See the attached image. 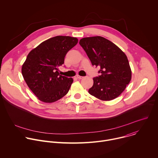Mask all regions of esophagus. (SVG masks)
I'll list each match as a JSON object with an SVG mask.
<instances>
[{
    "label": "esophagus",
    "mask_w": 158,
    "mask_h": 158,
    "mask_svg": "<svg viewBox=\"0 0 158 158\" xmlns=\"http://www.w3.org/2000/svg\"><path fill=\"white\" fill-rule=\"evenodd\" d=\"M76 77H77V79H81L83 78V77H82V76H79V75H77Z\"/></svg>",
    "instance_id": "obj_1"
}]
</instances>
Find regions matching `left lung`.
Returning <instances> with one entry per match:
<instances>
[{
  "instance_id": "obj_1",
  "label": "left lung",
  "mask_w": 158,
  "mask_h": 158,
  "mask_svg": "<svg viewBox=\"0 0 158 158\" xmlns=\"http://www.w3.org/2000/svg\"><path fill=\"white\" fill-rule=\"evenodd\" d=\"M79 44L92 65L99 67L98 77L89 93L102 101L118 98L131 79V70L126 54L116 45L101 36L84 37Z\"/></svg>"
}]
</instances>
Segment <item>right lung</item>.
<instances>
[{
    "label": "right lung",
    "mask_w": 158,
    "mask_h": 158,
    "mask_svg": "<svg viewBox=\"0 0 158 158\" xmlns=\"http://www.w3.org/2000/svg\"><path fill=\"white\" fill-rule=\"evenodd\" d=\"M77 42L76 37L56 36L40 44L27 55L22 67V74L40 101L54 102L68 93L73 79L59 75L58 67L64 63L66 54Z\"/></svg>",
    "instance_id": "right-lung-1"
}]
</instances>
